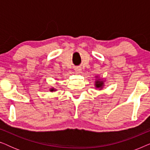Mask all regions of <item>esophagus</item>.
Wrapping results in <instances>:
<instances>
[{
    "label": "esophagus",
    "mask_w": 150,
    "mask_h": 150,
    "mask_svg": "<svg viewBox=\"0 0 150 150\" xmlns=\"http://www.w3.org/2000/svg\"><path fill=\"white\" fill-rule=\"evenodd\" d=\"M74 70L76 73H81L82 69H81V67H76L74 68Z\"/></svg>",
    "instance_id": "34e87169"
}]
</instances>
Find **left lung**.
<instances>
[{"label":"left lung","instance_id":"1","mask_svg":"<svg viewBox=\"0 0 150 150\" xmlns=\"http://www.w3.org/2000/svg\"><path fill=\"white\" fill-rule=\"evenodd\" d=\"M95 86L96 88H98V89H101L104 86V82L101 81V79H96V81H95Z\"/></svg>","mask_w":150,"mask_h":150}]
</instances>
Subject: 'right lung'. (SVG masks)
Wrapping results in <instances>:
<instances>
[{
	"mask_svg": "<svg viewBox=\"0 0 150 150\" xmlns=\"http://www.w3.org/2000/svg\"><path fill=\"white\" fill-rule=\"evenodd\" d=\"M50 91H55V90L54 89V88H52V89H50Z\"/></svg>",
	"mask_w": 150,
	"mask_h": 150,
	"instance_id": "1",
	"label": "right lung"
}]
</instances>
